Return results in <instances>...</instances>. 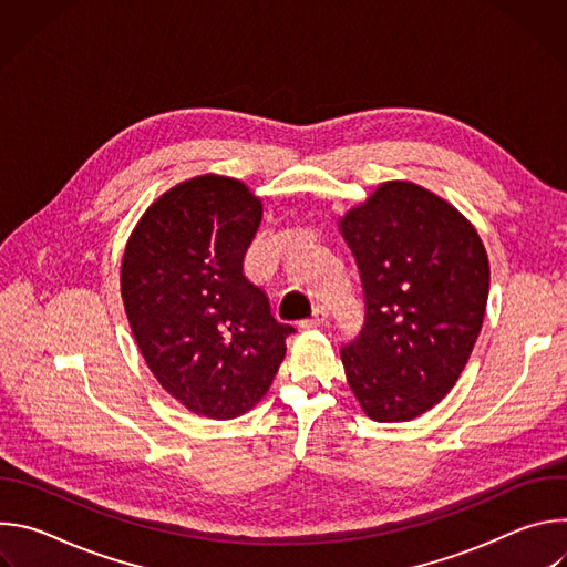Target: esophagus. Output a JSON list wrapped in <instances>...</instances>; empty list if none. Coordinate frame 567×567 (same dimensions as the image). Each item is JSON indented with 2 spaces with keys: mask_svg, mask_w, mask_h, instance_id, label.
<instances>
[{
  "mask_svg": "<svg viewBox=\"0 0 567 567\" xmlns=\"http://www.w3.org/2000/svg\"><path fill=\"white\" fill-rule=\"evenodd\" d=\"M328 318H330V309L320 305L311 311V316L307 320L300 322V328H320V326H326Z\"/></svg>",
  "mask_w": 567,
  "mask_h": 567,
  "instance_id": "34e87169",
  "label": "esophagus"
}]
</instances>
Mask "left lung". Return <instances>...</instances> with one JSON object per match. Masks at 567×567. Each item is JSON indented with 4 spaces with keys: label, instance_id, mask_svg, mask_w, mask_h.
<instances>
[{
    "label": "left lung",
    "instance_id": "left-lung-1",
    "mask_svg": "<svg viewBox=\"0 0 567 567\" xmlns=\"http://www.w3.org/2000/svg\"><path fill=\"white\" fill-rule=\"evenodd\" d=\"M357 260L365 322L341 350L363 413L411 422L462 374L489 296V258L473 224L413 182H385L339 217Z\"/></svg>",
    "mask_w": 567,
    "mask_h": 567
}]
</instances>
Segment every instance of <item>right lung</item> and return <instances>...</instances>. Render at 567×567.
Segmentation results:
<instances>
[{
  "instance_id": "1",
  "label": "right lung",
  "mask_w": 567,
  "mask_h": 567,
  "mask_svg": "<svg viewBox=\"0 0 567 567\" xmlns=\"http://www.w3.org/2000/svg\"><path fill=\"white\" fill-rule=\"evenodd\" d=\"M262 199L233 177L199 175L154 199L123 254L121 296L134 341L171 396L235 420L267 394L291 326L241 274Z\"/></svg>"
}]
</instances>
